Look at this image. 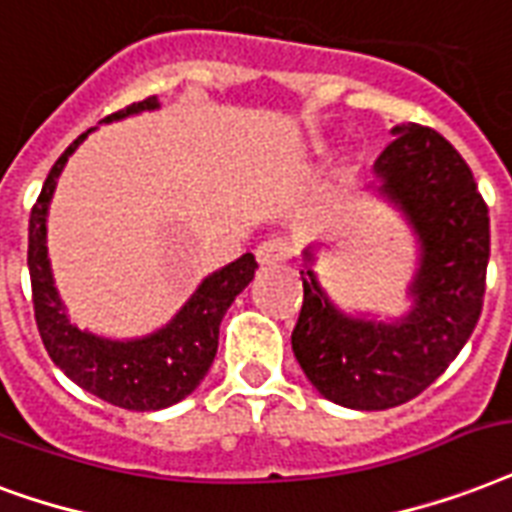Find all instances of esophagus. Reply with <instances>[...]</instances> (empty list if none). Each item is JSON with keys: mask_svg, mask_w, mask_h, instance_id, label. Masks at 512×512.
Returning a JSON list of instances; mask_svg holds the SVG:
<instances>
[{"mask_svg": "<svg viewBox=\"0 0 512 512\" xmlns=\"http://www.w3.org/2000/svg\"><path fill=\"white\" fill-rule=\"evenodd\" d=\"M255 257L260 268H276V265H282L290 260V249L287 244L279 239H271V241H263L260 247L255 249Z\"/></svg>", "mask_w": 512, "mask_h": 512, "instance_id": "34e87169", "label": "esophagus"}]
</instances>
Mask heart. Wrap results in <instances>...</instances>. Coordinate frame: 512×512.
I'll return each instance as SVG.
<instances>
[{
    "instance_id": "heart-1",
    "label": "heart",
    "mask_w": 512,
    "mask_h": 512,
    "mask_svg": "<svg viewBox=\"0 0 512 512\" xmlns=\"http://www.w3.org/2000/svg\"><path fill=\"white\" fill-rule=\"evenodd\" d=\"M325 147L327 144L322 142V139H314V142L308 144V152H311V155H322V152H325Z\"/></svg>"
}]
</instances>
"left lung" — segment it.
Instances as JSON below:
<instances>
[{
  "label": "left lung",
  "instance_id": "1",
  "mask_svg": "<svg viewBox=\"0 0 512 512\" xmlns=\"http://www.w3.org/2000/svg\"><path fill=\"white\" fill-rule=\"evenodd\" d=\"M373 163L370 190L416 236L411 308L395 319L349 314L319 282V244L303 252V306L292 351L319 395L354 411H386L421 395L473 335L486 292L489 209L473 171L438 131L403 123Z\"/></svg>",
  "mask_w": 512,
  "mask_h": 512
}]
</instances>
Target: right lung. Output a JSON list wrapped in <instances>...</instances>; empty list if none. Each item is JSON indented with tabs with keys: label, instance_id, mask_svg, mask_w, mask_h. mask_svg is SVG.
I'll return each instance as SVG.
<instances>
[{
	"label": "right lung",
	"instance_id": "obj_1",
	"mask_svg": "<svg viewBox=\"0 0 512 512\" xmlns=\"http://www.w3.org/2000/svg\"><path fill=\"white\" fill-rule=\"evenodd\" d=\"M161 107L158 96L136 101L101 123H115ZM93 131V128H91ZM77 136L53 163L29 217V276L34 317L50 360L85 392L126 411H161L185 400L204 381L220 343V322L230 303L255 279V257L241 255L206 276L177 314L142 338H104L74 325L58 295L48 257V212L58 177L85 136Z\"/></svg>",
	"mask_w": 512,
	"mask_h": 512
}]
</instances>
